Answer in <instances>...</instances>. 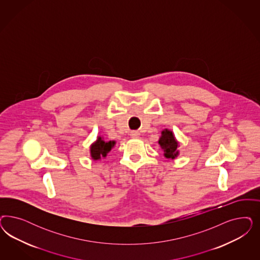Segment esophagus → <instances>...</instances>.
Here are the masks:
<instances>
[{
	"label": "esophagus",
	"mask_w": 260,
	"mask_h": 260,
	"mask_svg": "<svg viewBox=\"0 0 260 260\" xmlns=\"http://www.w3.org/2000/svg\"><path fill=\"white\" fill-rule=\"evenodd\" d=\"M130 136H131V138H133V139H137V138L140 137V133H139L138 131H131V132H130Z\"/></svg>",
	"instance_id": "1"
}]
</instances>
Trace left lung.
<instances>
[{"label":"left lung","instance_id":"8db88e82","mask_svg":"<svg viewBox=\"0 0 260 260\" xmlns=\"http://www.w3.org/2000/svg\"><path fill=\"white\" fill-rule=\"evenodd\" d=\"M159 144L164 149L165 157L168 159H175L179 152L177 150L178 142L173 133L168 129L161 132V137L159 138Z\"/></svg>","mask_w":260,"mask_h":260}]
</instances>
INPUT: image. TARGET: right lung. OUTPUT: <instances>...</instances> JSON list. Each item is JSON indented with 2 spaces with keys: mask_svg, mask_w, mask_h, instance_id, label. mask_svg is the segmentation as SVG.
<instances>
[{
  "mask_svg": "<svg viewBox=\"0 0 260 260\" xmlns=\"http://www.w3.org/2000/svg\"><path fill=\"white\" fill-rule=\"evenodd\" d=\"M115 143H116L114 141L104 142L101 137H99L96 142L92 143L91 146V156L92 159H100L101 158H105L115 145Z\"/></svg>",
  "mask_w": 260,
  "mask_h": 260,
  "instance_id": "1",
  "label": "right lung"
}]
</instances>
